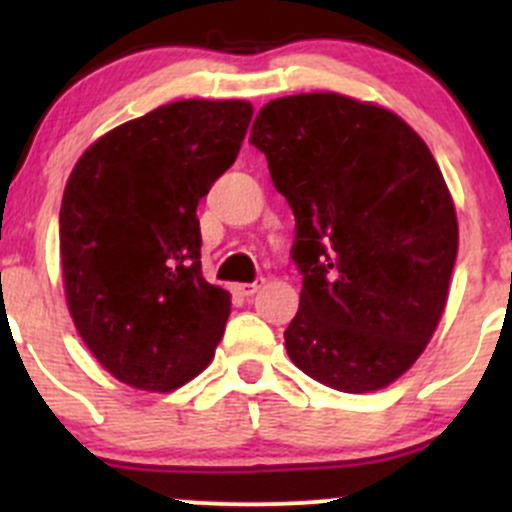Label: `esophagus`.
Instances as JSON below:
<instances>
[{
	"label": "esophagus",
	"instance_id": "esophagus-1",
	"mask_svg": "<svg viewBox=\"0 0 512 512\" xmlns=\"http://www.w3.org/2000/svg\"><path fill=\"white\" fill-rule=\"evenodd\" d=\"M262 282L265 280H257V282H242V285H235V294H240V297H252V294L257 292V289L262 287Z\"/></svg>",
	"mask_w": 512,
	"mask_h": 512
}]
</instances>
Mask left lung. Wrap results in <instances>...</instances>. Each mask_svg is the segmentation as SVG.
Wrapping results in <instances>:
<instances>
[{
	"mask_svg": "<svg viewBox=\"0 0 512 512\" xmlns=\"http://www.w3.org/2000/svg\"><path fill=\"white\" fill-rule=\"evenodd\" d=\"M250 143L297 220L289 359L347 394L394 384L441 322L458 255L436 158L394 111L329 91L262 106Z\"/></svg>",
	"mask_w": 512,
	"mask_h": 512,
	"instance_id": "obj_1",
	"label": "left lung"
}]
</instances>
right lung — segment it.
<instances>
[{
	"mask_svg": "<svg viewBox=\"0 0 512 512\" xmlns=\"http://www.w3.org/2000/svg\"><path fill=\"white\" fill-rule=\"evenodd\" d=\"M250 118L237 98L165 103L91 143L66 180V304L89 352L133 389L188 384L223 339L230 292L205 282L195 210Z\"/></svg>",
	"mask_w": 512,
	"mask_h": 512,
	"instance_id": "obj_1",
	"label": "right lung"
}]
</instances>
